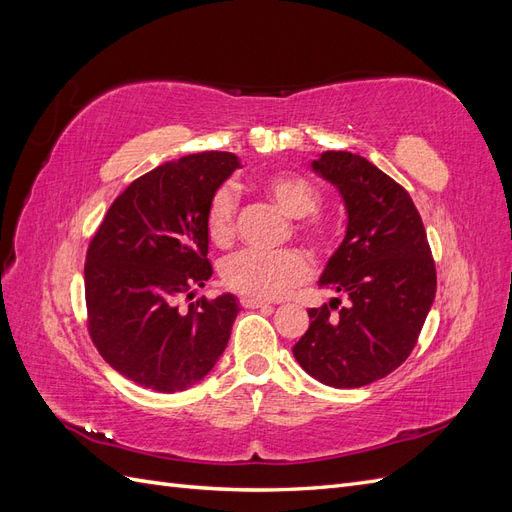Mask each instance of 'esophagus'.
I'll return each instance as SVG.
<instances>
[{
	"instance_id": "1",
	"label": "esophagus",
	"mask_w": 512,
	"mask_h": 512,
	"mask_svg": "<svg viewBox=\"0 0 512 512\" xmlns=\"http://www.w3.org/2000/svg\"><path fill=\"white\" fill-rule=\"evenodd\" d=\"M241 303H243V307H247V309H258V307H271L267 301H262V299H254V297H241Z\"/></svg>"
}]
</instances>
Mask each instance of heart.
<instances>
[{"label":"heart","mask_w":512,"mask_h":512,"mask_svg":"<svg viewBox=\"0 0 512 512\" xmlns=\"http://www.w3.org/2000/svg\"><path fill=\"white\" fill-rule=\"evenodd\" d=\"M262 190L290 218H305L318 209L320 196L307 179L292 173H271L260 179ZM237 192L220 185L207 209V232L213 243H228L235 232ZM222 277L228 288L254 299H282L312 277L309 260L294 250L277 254L239 252L224 260Z\"/></svg>","instance_id":"heart-1"}]
</instances>
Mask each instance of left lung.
<instances>
[{
	"mask_svg": "<svg viewBox=\"0 0 512 512\" xmlns=\"http://www.w3.org/2000/svg\"><path fill=\"white\" fill-rule=\"evenodd\" d=\"M312 170L342 196L346 235L318 280L337 297L307 309L292 354L318 382L359 389L408 359L436 299V265L410 194L378 166L322 151ZM339 296L347 305L338 310Z\"/></svg>",
	"mask_w": 512,
	"mask_h": 512,
	"instance_id": "1",
	"label": "left lung"
}]
</instances>
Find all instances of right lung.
Masks as SVG:
<instances>
[{
	"instance_id": "obj_1",
	"label": "right lung",
	"mask_w": 512,
	"mask_h": 512,
	"mask_svg": "<svg viewBox=\"0 0 512 512\" xmlns=\"http://www.w3.org/2000/svg\"><path fill=\"white\" fill-rule=\"evenodd\" d=\"M241 168L235 153L205 151L132 181L106 211L85 258L89 333L123 378L158 393L203 380L222 356L241 312L222 292L179 309L213 275L207 209Z\"/></svg>"
}]
</instances>
